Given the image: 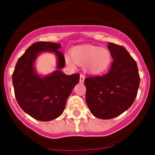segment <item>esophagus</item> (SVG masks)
I'll return each instance as SVG.
<instances>
[{"mask_svg":"<svg viewBox=\"0 0 155 155\" xmlns=\"http://www.w3.org/2000/svg\"><path fill=\"white\" fill-rule=\"evenodd\" d=\"M84 80H85V76L82 74H80V78H79V82L80 83H83Z\"/></svg>","mask_w":155,"mask_h":155,"instance_id":"34e87169","label":"esophagus"}]
</instances>
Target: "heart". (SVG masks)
<instances>
[{"label":"heart","mask_w":155,"mask_h":155,"mask_svg":"<svg viewBox=\"0 0 155 155\" xmlns=\"http://www.w3.org/2000/svg\"><path fill=\"white\" fill-rule=\"evenodd\" d=\"M65 61L74 68L76 64H84V69L91 74H100L110 66L112 56L107 48L93 45H81L71 49V54H65Z\"/></svg>","instance_id":"heart-1"}]
</instances>
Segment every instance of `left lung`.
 Listing matches in <instances>:
<instances>
[{"mask_svg": "<svg viewBox=\"0 0 155 155\" xmlns=\"http://www.w3.org/2000/svg\"><path fill=\"white\" fill-rule=\"evenodd\" d=\"M113 62L108 73L85 78V101L89 110L101 119H111L134 103L140 77L135 60L121 46L109 43Z\"/></svg>", "mask_w": 155, "mask_h": 155, "instance_id": "obj_1", "label": "left lung"}]
</instances>
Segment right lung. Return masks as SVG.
<instances>
[{"label":"right lung","instance_id":"1","mask_svg":"<svg viewBox=\"0 0 155 155\" xmlns=\"http://www.w3.org/2000/svg\"><path fill=\"white\" fill-rule=\"evenodd\" d=\"M61 45L51 42H37L18 58L12 73V84L16 101L24 112L35 119L48 121L63 113L67 100L79 80V73L68 75L61 71L65 66ZM42 52H52L57 58V70L41 77L34 69L37 56Z\"/></svg>","mask_w":155,"mask_h":155}]
</instances>
